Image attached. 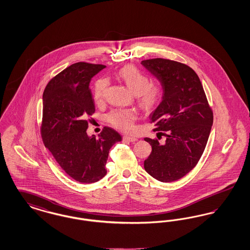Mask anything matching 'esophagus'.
I'll list each match as a JSON object with an SVG mask.
<instances>
[{
    "label": "esophagus",
    "mask_w": 250,
    "mask_h": 250,
    "mask_svg": "<svg viewBox=\"0 0 250 250\" xmlns=\"http://www.w3.org/2000/svg\"><path fill=\"white\" fill-rule=\"evenodd\" d=\"M123 139H124V141H125V142H129V143H135V142H137V141H138V139H137V138H135V137H131V136H125Z\"/></svg>",
    "instance_id": "esophagus-1"
}]
</instances>
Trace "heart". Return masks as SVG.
Returning <instances> with one entry per match:
<instances>
[{
	"label": "heart",
	"instance_id": "obj_1",
	"mask_svg": "<svg viewBox=\"0 0 250 250\" xmlns=\"http://www.w3.org/2000/svg\"><path fill=\"white\" fill-rule=\"evenodd\" d=\"M117 76L124 82L133 94L137 96L139 104L145 109L156 107L162 99L163 88L161 84L150 83V78L138 67L127 64L120 69ZM108 81L105 78L98 79L93 89V98L96 104L104 101ZM138 114L133 109L117 108L111 110L107 115L108 123L114 127L125 132L134 129V122Z\"/></svg>",
	"mask_w": 250,
	"mask_h": 250
}]
</instances>
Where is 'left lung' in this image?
I'll return each instance as SVG.
<instances>
[{"instance_id": "obj_1", "label": "left lung", "mask_w": 250, "mask_h": 250, "mask_svg": "<svg viewBox=\"0 0 250 250\" xmlns=\"http://www.w3.org/2000/svg\"><path fill=\"white\" fill-rule=\"evenodd\" d=\"M142 64L163 88L162 101L150 119L154 130L166 132H160L166 137L164 143L144 139L152 146L144 168L160 182H173L199 162L213 125V111L198 75L188 65L162 58L144 60Z\"/></svg>"}]
</instances>
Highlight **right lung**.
Returning <instances> with one entry per match:
<instances>
[{"label": "right lung", "instance_id": "1", "mask_svg": "<svg viewBox=\"0 0 250 250\" xmlns=\"http://www.w3.org/2000/svg\"><path fill=\"white\" fill-rule=\"evenodd\" d=\"M106 66L76 62L49 81L43 94L41 136L60 167L77 182L92 184L107 174L108 152L122 141L117 131L104 127L87 135V117L95 111L89 84Z\"/></svg>", "mask_w": 250, "mask_h": 250}]
</instances>
